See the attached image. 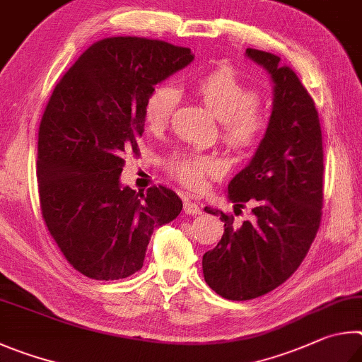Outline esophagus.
<instances>
[{"label": "esophagus", "mask_w": 362, "mask_h": 362, "mask_svg": "<svg viewBox=\"0 0 362 362\" xmlns=\"http://www.w3.org/2000/svg\"><path fill=\"white\" fill-rule=\"evenodd\" d=\"M185 211H186V214H191V216H197V214L202 213V208H200L199 204H195V202L186 200L185 202Z\"/></svg>", "instance_id": "34e87169"}]
</instances>
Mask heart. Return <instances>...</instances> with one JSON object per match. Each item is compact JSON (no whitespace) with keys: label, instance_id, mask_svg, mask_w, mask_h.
Returning a JSON list of instances; mask_svg holds the SVG:
<instances>
[{"label":"heart","instance_id":"1","mask_svg":"<svg viewBox=\"0 0 362 362\" xmlns=\"http://www.w3.org/2000/svg\"><path fill=\"white\" fill-rule=\"evenodd\" d=\"M197 92L206 110L223 122V138L229 148L238 152L256 148L267 132L269 114L257 105V90L246 86L235 69H213L199 81ZM180 97L177 87L168 82L152 88L144 103V120L149 129L160 130L170 122ZM170 167L189 189L204 187L206 176L223 171V163L211 156H176Z\"/></svg>","mask_w":362,"mask_h":362}]
</instances>
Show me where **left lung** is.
Masks as SVG:
<instances>
[{
    "mask_svg": "<svg viewBox=\"0 0 362 362\" xmlns=\"http://www.w3.org/2000/svg\"><path fill=\"white\" fill-rule=\"evenodd\" d=\"M272 82L269 127L255 156L232 177L227 199L251 202L255 219L233 227L216 208L224 233L202 259L213 291L230 300H250L280 286L299 269L318 232L322 205V138L312 97L278 55L246 49Z\"/></svg>",
    "mask_w": 362,
    "mask_h": 362,
    "instance_id": "obj_1",
    "label": "left lung"
}]
</instances>
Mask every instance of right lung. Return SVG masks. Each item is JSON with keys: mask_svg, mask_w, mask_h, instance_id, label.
Masks as SVG:
<instances>
[{"mask_svg": "<svg viewBox=\"0 0 362 362\" xmlns=\"http://www.w3.org/2000/svg\"><path fill=\"white\" fill-rule=\"evenodd\" d=\"M194 60L187 47L119 36L95 42L54 88L37 135L42 218L63 256L93 280L143 267L152 232L182 202L163 186L120 182L124 154L138 152L152 88Z\"/></svg>", "mask_w": 362, "mask_h": 362, "instance_id": "add662e5", "label": "right lung"}]
</instances>
